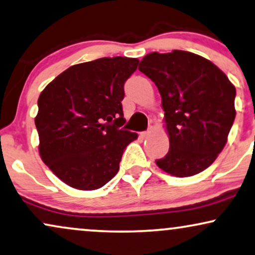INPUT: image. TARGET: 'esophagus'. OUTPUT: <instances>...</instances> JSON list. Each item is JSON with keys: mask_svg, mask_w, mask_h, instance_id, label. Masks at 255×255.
<instances>
[{"mask_svg": "<svg viewBox=\"0 0 255 255\" xmlns=\"http://www.w3.org/2000/svg\"><path fill=\"white\" fill-rule=\"evenodd\" d=\"M153 130H154L153 127H149L146 131H142V133H141V136H142V137H148L151 133H153Z\"/></svg>", "mask_w": 255, "mask_h": 255, "instance_id": "1", "label": "esophagus"}]
</instances>
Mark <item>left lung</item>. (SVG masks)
Segmentation results:
<instances>
[{
    "mask_svg": "<svg viewBox=\"0 0 255 255\" xmlns=\"http://www.w3.org/2000/svg\"><path fill=\"white\" fill-rule=\"evenodd\" d=\"M138 70L155 83L165 111L169 150L156 165L178 178L205 170L227 142L235 87L214 63L189 51H154Z\"/></svg>",
    "mask_w": 255,
    "mask_h": 255,
    "instance_id": "8db88e82",
    "label": "left lung"
}]
</instances>
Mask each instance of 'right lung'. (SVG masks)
Masks as SVG:
<instances>
[{
  "instance_id": "right-lung-1",
  "label": "right lung",
  "mask_w": 255,
  "mask_h": 255,
  "mask_svg": "<svg viewBox=\"0 0 255 255\" xmlns=\"http://www.w3.org/2000/svg\"><path fill=\"white\" fill-rule=\"evenodd\" d=\"M137 64L122 56L75 64L40 94L38 151L61 181L93 191L117 175L125 148L137 138L120 128L126 122L124 86Z\"/></svg>"
}]
</instances>
